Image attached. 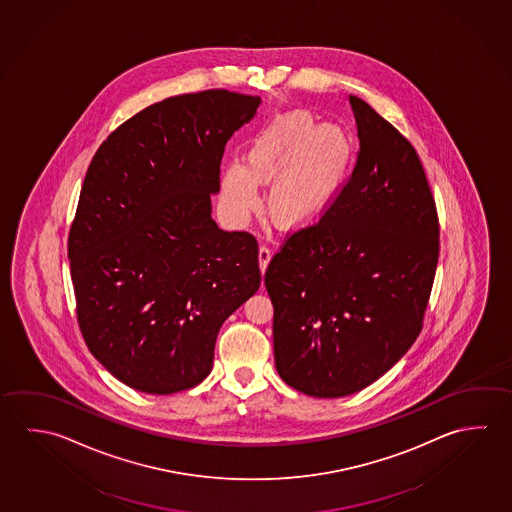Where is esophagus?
Wrapping results in <instances>:
<instances>
[{
    "mask_svg": "<svg viewBox=\"0 0 512 512\" xmlns=\"http://www.w3.org/2000/svg\"><path fill=\"white\" fill-rule=\"evenodd\" d=\"M271 259V250H269L268 244H260L259 248V266L262 271L268 268V262Z\"/></svg>",
    "mask_w": 512,
    "mask_h": 512,
    "instance_id": "1",
    "label": "esophagus"
}]
</instances>
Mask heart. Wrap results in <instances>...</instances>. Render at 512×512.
I'll list each match as a JSON object with an SVG mask.
<instances>
[{
	"label": "heart",
	"instance_id": "b5f03b06",
	"mask_svg": "<svg viewBox=\"0 0 512 512\" xmlns=\"http://www.w3.org/2000/svg\"><path fill=\"white\" fill-rule=\"evenodd\" d=\"M352 162L349 135L334 124H318L311 111L278 115L255 140L246 169L230 167L223 178L226 201L237 216L259 205L255 185L277 180L269 194V214L277 225L311 223L331 201Z\"/></svg>",
	"mask_w": 512,
	"mask_h": 512
}]
</instances>
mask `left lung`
<instances>
[{"mask_svg": "<svg viewBox=\"0 0 512 512\" xmlns=\"http://www.w3.org/2000/svg\"><path fill=\"white\" fill-rule=\"evenodd\" d=\"M358 163L313 225L287 232L264 284L278 376L313 397L363 390L421 334L439 216L413 145L350 95Z\"/></svg>", "mask_w": 512, "mask_h": 512, "instance_id": "left-lung-1", "label": "left lung"}]
</instances>
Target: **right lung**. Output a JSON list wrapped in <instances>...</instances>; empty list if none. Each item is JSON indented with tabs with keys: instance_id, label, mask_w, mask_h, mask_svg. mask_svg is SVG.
Wrapping results in <instances>:
<instances>
[{
	"instance_id": "obj_1",
	"label": "right lung",
	"mask_w": 512,
	"mask_h": 512,
	"mask_svg": "<svg viewBox=\"0 0 512 512\" xmlns=\"http://www.w3.org/2000/svg\"><path fill=\"white\" fill-rule=\"evenodd\" d=\"M260 97L178 95L118 126L93 156L68 234L77 323L118 381L174 394L212 370L217 332L259 289V243L210 216L226 142Z\"/></svg>"
}]
</instances>
